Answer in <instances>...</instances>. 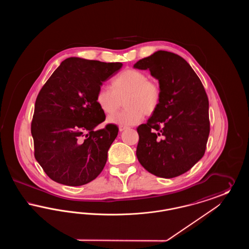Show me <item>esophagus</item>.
Returning <instances> with one entry per match:
<instances>
[{"instance_id": "obj_1", "label": "esophagus", "mask_w": 249, "mask_h": 249, "mask_svg": "<svg viewBox=\"0 0 249 249\" xmlns=\"http://www.w3.org/2000/svg\"><path fill=\"white\" fill-rule=\"evenodd\" d=\"M127 129H128V127H126V126H119V131H123Z\"/></svg>"}]
</instances>
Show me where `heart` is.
Listing matches in <instances>:
<instances>
[{
	"label": "heart",
	"instance_id": "b5f03b06",
	"mask_svg": "<svg viewBox=\"0 0 249 249\" xmlns=\"http://www.w3.org/2000/svg\"><path fill=\"white\" fill-rule=\"evenodd\" d=\"M111 88L102 86L96 93V103L101 110L112 115L124 99L126 108L111 116L109 122L119 126H130L142 121L143 114L150 116L161 100V89L158 82L149 80L146 73L138 70H126L115 77Z\"/></svg>",
	"mask_w": 249,
	"mask_h": 249
}]
</instances>
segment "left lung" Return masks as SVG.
I'll return each instance as SVG.
<instances>
[{"mask_svg": "<svg viewBox=\"0 0 249 249\" xmlns=\"http://www.w3.org/2000/svg\"><path fill=\"white\" fill-rule=\"evenodd\" d=\"M133 67L149 70L161 89L158 109L137 128V159L156 177L177 178L205 152L210 132L207 95L190 64L175 53L159 50Z\"/></svg>", "mask_w": 249, "mask_h": 249, "instance_id": "1", "label": "left lung"}]
</instances>
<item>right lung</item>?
Returning a JSON list of instances; mask_svg holds the SVG:
<instances>
[{
	"label": "right lung",
	"instance_id": "add662e5",
	"mask_svg": "<svg viewBox=\"0 0 249 249\" xmlns=\"http://www.w3.org/2000/svg\"><path fill=\"white\" fill-rule=\"evenodd\" d=\"M121 67V62L69 58L41 89L31 131L36 160L53 181L82 186L103 171L119 128L107 124L95 130L106 120L96 93Z\"/></svg>",
	"mask_w": 249,
	"mask_h": 249
}]
</instances>
